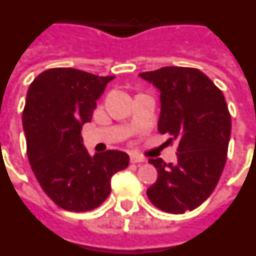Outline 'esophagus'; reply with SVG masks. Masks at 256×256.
Instances as JSON below:
<instances>
[{"label":"esophagus","mask_w":256,"mask_h":256,"mask_svg":"<svg viewBox=\"0 0 256 256\" xmlns=\"http://www.w3.org/2000/svg\"><path fill=\"white\" fill-rule=\"evenodd\" d=\"M130 161L132 164H138V162H144V158L138 156V154H130Z\"/></svg>","instance_id":"34e87169"}]
</instances>
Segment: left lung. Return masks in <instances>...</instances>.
I'll return each instance as SVG.
<instances>
[{
	"label": "left lung",
	"instance_id": "1",
	"mask_svg": "<svg viewBox=\"0 0 256 256\" xmlns=\"http://www.w3.org/2000/svg\"><path fill=\"white\" fill-rule=\"evenodd\" d=\"M139 76L160 91L158 128L178 152L174 165L150 158L158 176L147 196L168 214L192 211L212 194L226 162L232 121L225 98L198 68L166 66Z\"/></svg>",
	"mask_w": 256,
	"mask_h": 256
}]
</instances>
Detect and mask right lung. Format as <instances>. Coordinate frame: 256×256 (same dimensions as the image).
<instances>
[{"label":"right lung","mask_w":256,"mask_h":256,"mask_svg":"<svg viewBox=\"0 0 256 256\" xmlns=\"http://www.w3.org/2000/svg\"><path fill=\"white\" fill-rule=\"evenodd\" d=\"M114 76L72 68H49L30 84L23 128L30 165L45 194L66 211L86 212L110 194V178L126 169L128 154L109 150L88 154L82 126Z\"/></svg>","instance_id":"right-lung-1"}]
</instances>
